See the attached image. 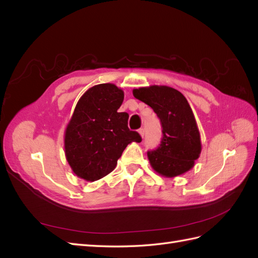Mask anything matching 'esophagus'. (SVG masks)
Wrapping results in <instances>:
<instances>
[{"label": "esophagus", "mask_w": 258, "mask_h": 258, "mask_svg": "<svg viewBox=\"0 0 258 258\" xmlns=\"http://www.w3.org/2000/svg\"><path fill=\"white\" fill-rule=\"evenodd\" d=\"M139 133H140V135H141L142 137H144V135H145V130H144V128H140V130H139Z\"/></svg>", "instance_id": "1"}]
</instances>
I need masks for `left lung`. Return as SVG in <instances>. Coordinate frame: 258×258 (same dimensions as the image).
<instances>
[{
    "label": "left lung",
    "instance_id": "left-lung-1",
    "mask_svg": "<svg viewBox=\"0 0 258 258\" xmlns=\"http://www.w3.org/2000/svg\"><path fill=\"white\" fill-rule=\"evenodd\" d=\"M133 95L152 107L163 127L160 145L147 152L153 169L168 178L190 170L200 156L201 141L187 99L178 90L166 86L134 89Z\"/></svg>",
    "mask_w": 258,
    "mask_h": 258
}]
</instances>
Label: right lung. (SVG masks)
Returning <instances> with one entry per match:
<instances>
[{
	"label": "right lung",
	"instance_id": "1",
	"mask_svg": "<svg viewBox=\"0 0 258 258\" xmlns=\"http://www.w3.org/2000/svg\"><path fill=\"white\" fill-rule=\"evenodd\" d=\"M123 100V90L102 83L78 101L64 132L66 158L78 177L99 180L115 168L130 143L142 142L127 126V113L117 112Z\"/></svg>",
	"mask_w": 258,
	"mask_h": 258
}]
</instances>
